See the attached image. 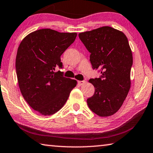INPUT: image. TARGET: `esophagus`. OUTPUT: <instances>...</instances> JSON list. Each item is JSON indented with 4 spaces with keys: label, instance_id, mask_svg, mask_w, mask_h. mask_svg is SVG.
Wrapping results in <instances>:
<instances>
[{
    "label": "esophagus",
    "instance_id": "obj_1",
    "mask_svg": "<svg viewBox=\"0 0 153 153\" xmlns=\"http://www.w3.org/2000/svg\"><path fill=\"white\" fill-rule=\"evenodd\" d=\"M86 83V82L84 81V80H82V81H78V84L79 86H82V85H84V84Z\"/></svg>",
    "mask_w": 153,
    "mask_h": 153
}]
</instances>
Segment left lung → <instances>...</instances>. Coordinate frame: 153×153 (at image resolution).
Here are the masks:
<instances>
[{"mask_svg": "<svg viewBox=\"0 0 153 153\" xmlns=\"http://www.w3.org/2000/svg\"><path fill=\"white\" fill-rule=\"evenodd\" d=\"M91 53L93 68H101V76L90 79L94 94L87 99L89 108L101 117L115 114L122 106L131 87L132 52L126 35L110 26L79 33Z\"/></svg>", "mask_w": 153, "mask_h": 153, "instance_id": "1", "label": "left lung"}]
</instances>
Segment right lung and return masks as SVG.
Segmentation results:
<instances>
[{"label": "right lung", "mask_w": 153, "mask_h": 153, "mask_svg": "<svg viewBox=\"0 0 153 153\" xmlns=\"http://www.w3.org/2000/svg\"><path fill=\"white\" fill-rule=\"evenodd\" d=\"M76 33H60L50 28L28 34L19 45L16 59L17 78L24 99L44 116L60 110L77 81L55 72L62 68L60 56L74 42Z\"/></svg>", "instance_id": "right-lung-1"}]
</instances>
